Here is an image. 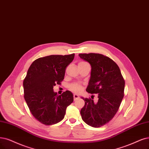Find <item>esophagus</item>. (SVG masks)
I'll list each match as a JSON object with an SVG mask.
<instances>
[{"label": "esophagus", "instance_id": "obj_1", "mask_svg": "<svg viewBox=\"0 0 149 149\" xmlns=\"http://www.w3.org/2000/svg\"><path fill=\"white\" fill-rule=\"evenodd\" d=\"M79 98V95H75V94L74 95V101H75V100H78Z\"/></svg>", "mask_w": 149, "mask_h": 149}]
</instances>
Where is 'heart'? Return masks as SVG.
<instances>
[{"label": "heart", "mask_w": 149, "mask_h": 149, "mask_svg": "<svg viewBox=\"0 0 149 149\" xmlns=\"http://www.w3.org/2000/svg\"><path fill=\"white\" fill-rule=\"evenodd\" d=\"M80 63H84V62H81ZM69 88L71 91H72L73 92L76 93H80L81 90V85L77 83H74L70 85L69 86Z\"/></svg>", "instance_id": "heart-1"}]
</instances>
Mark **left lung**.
<instances>
[{"mask_svg": "<svg viewBox=\"0 0 149 149\" xmlns=\"http://www.w3.org/2000/svg\"><path fill=\"white\" fill-rule=\"evenodd\" d=\"M79 56L91 67L86 91L98 95L96 103L91 98L81 97L85 101L80 111L81 118L92 127H101L117 112L124 96L125 80L118 65L109 57L99 53H81Z\"/></svg>", "mask_w": 149, "mask_h": 149, "instance_id": "8db88e82", "label": "left lung"}]
</instances>
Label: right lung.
<instances>
[{
  "label": "right lung",
  "instance_id": "obj_1",
  "mask_svg": "<svg viewBox=\"0 0 149 149\" xmlns=\"http://www.w3.org/2000/svg\"><path fill=\"white\" fill-rule=\"evenodd\" d=\"M74 56L73 53L38 58L27 70L23 81L24 100L33 116L42 124L52 125L61 121L66 108L74 101L72 92L58 95L53 86L63 80L65 68Z\"/></svg>",
  "mask_w": 149,
  "mask_h": 149
}]
</instances>
